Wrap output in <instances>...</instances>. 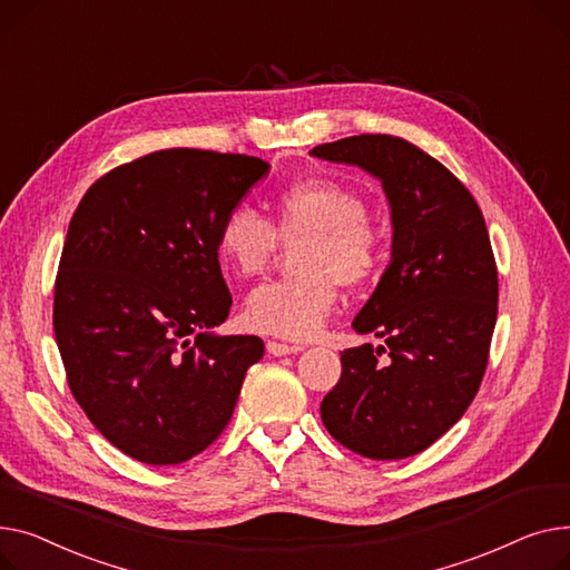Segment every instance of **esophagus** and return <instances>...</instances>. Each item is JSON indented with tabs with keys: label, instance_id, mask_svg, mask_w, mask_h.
I'll return each instance as SVG.
<instances>
[{
	"label": "esophagus",
	"instance_id": "1",
	"mask_svg": "<svg viewBox=\"0 0 570 570\" xmlns=\"http://www.w3.org/2000/svg\"><path fill=\"white\" fill-rule=\"evenodd\" d=\"M304 347L301 345H287V343H278V341H269L266 343V352L274 354V356H285V354H296Z\"/></svg>",
	"mask_w": 570,
	"mask_h": 570
}]
</instances>
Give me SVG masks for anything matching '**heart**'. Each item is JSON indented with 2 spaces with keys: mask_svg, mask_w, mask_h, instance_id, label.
I'll return each mask as SVG.
<instances>
[{
  "mask_svg": "<svg viewBox=\"0 0 570 570\" xmlns=\"http://www.w3.org/2000/svg\"><path fill=\"white\" fill-rule=\"evenodd\" d=\"M365 199L333 179H298L272 197L266 220L248 205L232 207L218 225L216 250L239 278L262 276L281 242L296 244L304 274L259 285L246 298L248 328L304 341L315 336L338 298V285L373 283L386 262V234L367 216Z\"/></svg>",
  "mask_w": 570,
  "mask_h": 570,
  "instance_id": "1",
  "label": "heart"
}]
</instances>
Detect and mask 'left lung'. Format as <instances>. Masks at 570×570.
<instances>
[{
    "label": "left lung",
    "instance_id": "obj_1",
    "mask_svg": "<svg viewBox=\"0 0 570 570\" xmlns=\"http://www.w3.org/2000/svg\"><path fill=\"white\" fill-rule=\"evenodd\" d=\"M311 154L382 179L393 218V259L354 317L384 345L341 352L322 421L363 458L403 460L458 423L485 375L499 294L488 227L464 184L403 138L363 132Z\"/></svg>",
    "mask_w": 570,
    "mask_h": 570
}]
</instances>
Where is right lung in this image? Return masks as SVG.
<instances>
[{
    "label": "right lung",
    "instance_id": "right-lung-1",
    "mask_svg": "<svg viewBox=\"0 0 570 570\" xmlns=\"http://www.w3.org/2000/svg\"><path fill=\"white\" fill-rule=\"evenodd\" d=\"M269 165L163 149L89 186L66 234L52 326L66 382L121 453L179 464L227 428L257 336H214L229 315L216 232Z\"/></svg>",
    "mask_w": 570,
    "mask_h": 570
}]
</instances>
